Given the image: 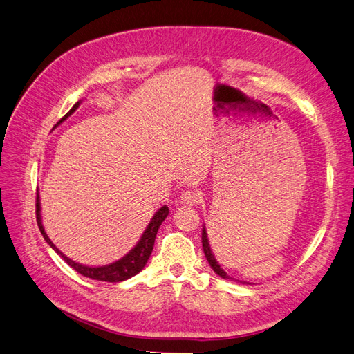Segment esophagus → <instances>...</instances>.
Wrapping results in <instances>:
<instances>
[{
  "label": "esophagus",
  "instance_id": "obj_1",
  "mask_svg": "<svg viewBox=\"0 0 354 354\" xmlns=\"http://www.w3.org/2000/svg\"><path fill=\"white\" fill-rule=\"evenodd\" d=\"M203 200V192L198 189H191L187 191L180 196V203L184 206H194V204H198Z\"/></svg>",
  "mask_w": 354,
  "mask_h": 354
}]
</instances>
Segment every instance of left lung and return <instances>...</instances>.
<instances>
[{"instance_id":"obj_1","label":"left lung","mask_w":354,"mask_h":354,"mask_svg":"<svg viewBox=\"0 0 354 354\" xmlns=\"http://www.w3.org/2000/svg\"><path fill=\"white\" fill-rule=\"evenodd\" d=\"M201 243H203V250H204V254H206V259L209 261L210 268L214 270L216 275H219L221 278L223 279H234L231 278L227 273L221 268V265L218 263V260L214 259L213 253H212V248H210V244H209V238H207V232H206V227H203V232H201Z\"/></svg>"}]
</instances>
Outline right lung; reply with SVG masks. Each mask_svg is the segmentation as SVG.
<instances>
[{
  "mask_svg": "<svg viewBox=\"0 0 354 354\" xmlns=\"http://www.w3.org/2000/svg\"><path fill=\"white\" fill-rule=\"evenodd\" d=\"M79 104H81V101H77L76 104L69 111H67L66 115L59 122H57L55 127H59L62 122H64L67 118H69L72 113L79 107ZM167 214H169V207L167 206H163L162 209H158L156 212V214L153 216V219L150 221V223H148V226L145 227V231H144L141 239L138 241V244H136L127 256H123L122 259L116 260L115 263H110V265H106V266L91 268V266L76 263V261L71 260L69 257H66L60 252V250L51 243V239L48 238L47 234H45V230H44V226H42L39 194L37 192V222H38V227H39L42 236L45 238V241H47L51 245V248L54 250V252L59 254V256H62L66 263L69 265L71 268H73L77 273H81V275H84L86 278H91V279H95V281L122 282V281H127V279L135 277L136 273H140L144 269L148 259H150V256H151L157 231H158V227H160L162 222L167 218Z\"/></svg>",
  "mask_w": 354,
  "mask_h": 354,
  "instance_id": "add662e5",
  "label": "right lung"
}]
</instances>
